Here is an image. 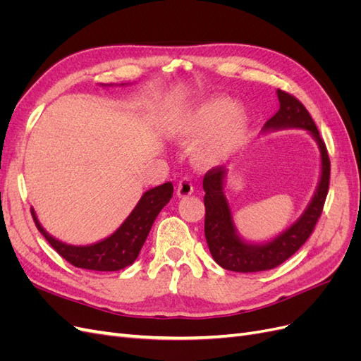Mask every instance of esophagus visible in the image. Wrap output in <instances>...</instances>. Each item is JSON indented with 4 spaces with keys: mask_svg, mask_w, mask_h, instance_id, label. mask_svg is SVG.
I'll return each instance as SVG.
<instances>
[{
    "mask_svg": "<svg viewBox=\"0 0 361 361\" xmlns=\"http://www.w3.org/2000/svg\"><path fill=\"white\" fill-rule=\"evenodd\" d=\"M192 191H194V187H192V183L190 182V179L183 178V179L179 180L178 187H176V192H178L179 197H188V195L192 194Z\"/></svg>",
    "mask_w": 361,
    "mask_h": 361,
    "instance_id": "1",
    "label": "esophagus"
}]
</instances>
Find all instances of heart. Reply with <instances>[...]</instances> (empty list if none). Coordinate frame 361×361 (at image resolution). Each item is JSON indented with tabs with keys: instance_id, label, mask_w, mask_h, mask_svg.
<instances>
[{
	"instance_id": "heart-1",
	"label": "heart",
	"mask_w": 361,
	"mask_h": 361,
	"mask_svg": "<svg viewBox=\"0 0 361 361\" xmlns=\"http://www.w3.org/2000/svg\"><path fill=\"white\" fill-rule=\"evenodd\" d=\"M250 130V116L235 106L231 97L207 96L191 104L173 118L170 135L182 145L195 143L192 161L207 169L231 158L244 145Z\"/></svg>"
}]
</instances>
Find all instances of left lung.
<instances>
[{"instance_id":"1","label":"left lung","mask_w":361,"mask_h":361,"mask_svg":"<svg viewBox=\"0 0 361 361\" xmlns=\"http://www.w3.org/2000/svg\"><path fill=\"white\" fill-rule=\"evenodd\" d=\"M279 111L272 116L262 133L279 129H304L314 138L321 152L319 182L310 203L297 221L267 243H247L238 233L231 204L224 194L227 170L216 167L203 179L204 190V236L211 255L218 265L235 272H257L279 267L307 241L322 214L330 185V158L319 130L305 106L292 94L277 90Z\"/></svg>"}]
</instances>
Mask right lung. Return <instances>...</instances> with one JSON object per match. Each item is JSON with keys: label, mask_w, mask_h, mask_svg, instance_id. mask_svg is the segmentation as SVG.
I'll return each instance as SVG.
<instances>
[{"label": "right lung", "mask_w": 361, "mask_h": 361, "mask_svg": "<svg viewBox=\"0 0 361 361\" xmlns=\"http://www.w3.org/2000/svg\"><path fill=\"white\" fill-rule=\"evenodd\" d=\"M105 85V84H102ZM113 85V84H106ZM126 85V84H120ZM173 197L171 182L162 183L159 187L146 191L137 206L128 215L126 220L120 224L114 233L106 236L102 241H97L90 245H71L57 238L49 235L42 227L36 211L31 207V215L35 220L39 232L47 238L57 253L66 259L69 264L76 268L92 269V271H118L133 265L140 255L146 238L150 232L155 218Z\"/></svg>", "instance_id": "add662e5"}]
</instances>
